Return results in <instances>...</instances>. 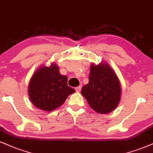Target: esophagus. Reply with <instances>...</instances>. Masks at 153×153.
<instances>
[{
  "mask_svg": "<svg viewBox=\"0 0 153 153\" xmlns=\"http://www.w3.org/2000/svg\"><path fill=\"white\" fill-rule=\"evenodd\" d=\"M81 89H82V87H81V86H79V87L75 88V90H76V92H79Z\"/></svg>",
  "mask_w": 153,
  "mask_h": 153,
  "instance_id": "esophagus-1",
  "label": "esophagus"
}]
</instances>
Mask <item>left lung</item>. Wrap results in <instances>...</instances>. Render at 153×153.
<instances>
[{
	"label": "left lung",
	"instance_id": "1",
	"mask_svg": "<svg viewBox=\"0 0 153 153\" xmlns=\"http://www.w3.org/2000/svg\"><path fill=\"white\" fill-rule=\"evenodd\" d=\"M89 83L82 89V94L91 109L100 114L112 112L121 99L119 79L109 64L91 63Z\"/></svg>",
	"mask_w": 153,
	"mask_h": 153
}]
</instances>
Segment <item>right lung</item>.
Listing matches in <instances>:
<instances>
[{
  "mask_svg": "<svg viewBox=\"0 0 153 153\" xmlns=\"http://www.w3.org/2000/svg\"><path fill=\"white\" fill-rule=\"evenodd\" d=\"M68 78L59 72L55 63L42 65L33 74L28 84V93L33 105L43 111L51 112L62 106L75 89L67 85Z\"/></svg>",
  "mask_w": 153,
  "mask_h": 153,
  "instance_id": "right-lung-1",
  "label": "right lung"
}]
</instances>
